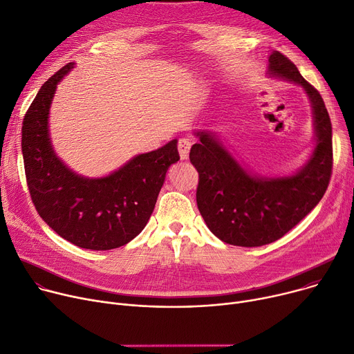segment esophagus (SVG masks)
<instances>
[{"label": "esophagus", "instance_id": "esophagus-1", "mask_svg": "<svg viewBox=\"0 0 354 354\" xmlns=\"http://www.w3.org/2000/svg\"><path fill=\"white\" fill-rule=\"evenodd\" d=\"M177 147H178V153H180L181 160L189 158V153H190V149H192V142L189 140H187V138L178 140Z\"/></svg>", "mask_w": 354, "mask_h": 354}]
</instances>
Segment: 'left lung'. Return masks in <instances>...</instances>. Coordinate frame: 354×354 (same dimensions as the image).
<instances>
[{
    "mask_svg": "<svg viewBox=\"0 0 354 354\" xmlns=\"http://www.w3.org/2000/svg\"><path fill=\"white\" fill-rule=\"evenodd\" d=\"M267 74L300 86L313 110L315 147L301 169L284 177L254 174L207 130L194 131L198 142L190 150L201 217L217 239L240 247L273 243L292 230L324 196L333 167L331 122L319 91L279 51L270 53Z\"/></svg>",
    "mask_w": 354,
    "mask_h": 354,
    "instance_id": "left-lung-1",
    "label": "left lung"
}]
</instances>
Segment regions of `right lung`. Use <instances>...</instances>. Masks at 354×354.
<instances>
[{
    "label": "right lung",
    "mask_w": 354,
    "mask_h": 354,
    "mask_svg": "<svg viewBox=\"0 0 354 354\" xmlns=\"http://www.w3.org/2000/svg\"><path fill=\"white\" fill-rule=\"evenodd\" d=\"M74 62L57 71L23 121V157L28 190L38 214L67 241L87 250H111L137 237L150 216L171 164L177 140L133 157L109 176L90 178L68 169L54 151L48 118L57 86Z\"/></svg>",
    "instance_id": "right-lung-1"
}]
</instances>
